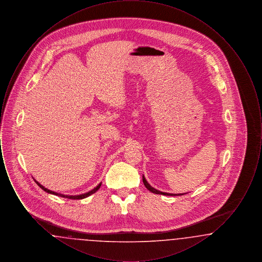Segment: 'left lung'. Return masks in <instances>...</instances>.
Wrapping results in <instances>:
<instances>
[{
  "instance_id": "1",
  "label": "left lung",
  "mask_w": 262,
  "mask_h": 262,
  "mask_svg": "<svg viewBox=\"0 0 262 262\" xmlns=\"http://www.w3.org/2000/svg\"><path fill=\"white\" fill-rule=\"evenodd\" d=\"M142 181H143V184H144V186H145V187L148 189V190H150L151 192H153V193H156V194H163V195H182L181 193L180 194H170V193H168V192H162V191H160V190H157L156 188H154V187H151L150 186L149 184L147 183V181L145 180V178L144 177H142ZM184 194V193H183Z\"/></svg>"
}]
</instances>
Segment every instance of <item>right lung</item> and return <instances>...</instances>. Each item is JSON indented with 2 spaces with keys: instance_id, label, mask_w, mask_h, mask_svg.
Listing matches in <instances>:
<instances>
[{
  "instance_id": "obj_1",
  "label": "right lung",
  "mask_w": 262,
  "mask_h": 262,
  "mask_svg": "<svg viewBox=\"0 0 262 262\" xmlns=\"http://www.w3.org/2000/svg\"><path fill=\"white\" fill-rule=\"evenodd\" d=\"M35 183H36L38 186L41 187L43 190H45V191H46V192H48V193H52V194H55V195H58V196H61V198L70 199V200H82V199H85V198H88V196H89V195H91L92 193L96 192V191L99 189V187H101V183H100L99 185H98L97 187H95V188H93L92 190L88 191V192H86V193H83V194H79V195H64V194H62V193H58V192L52 191V190H50V189H48V188H46V187H44L43 186H41V185L38 183L37 181H35Z\"/></svg>"
}]
</instances>
